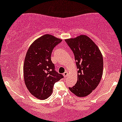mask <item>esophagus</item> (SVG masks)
<instances>
[{
	"instance_id": "34e87169",
	"label": "esophagus",
	"mask_w": 122,
	"mask_h": 122,
	"mask_svg": "<svg viewBox=\"0 0 122 122\" xmlns=\"http://www.w3.org/2000/svg\"><path fill=\"white\" fill-rule=\"evenodd\" d=\"M63 75H64V77H66L68 76L69 74H68V72H67V71H65V72L64 73Z\"/></svg>"
}]
</instances>
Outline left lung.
Listing matches in <instances>:
<instances>
[{
	"label": "left lung",
	"mask_w": 122,
	"mask_h": 122,
	"mask_svg": "<svg viewBox=\"0 0 122 122\" xmlns=\"http://www.w3.org/2000/svg\"><path fill=\"white\" fill-rule=\"evenodd\" d=\"M76 63L77 81L69 90L78 97H85L96 88L103 75V59L99 48L89 37L81 35L65 40Z\"/></svg>",
	"instance_id": "1"
}]
</instances>
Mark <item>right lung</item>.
<instances>
[{"label": "right lung", "mask_w": 122, "mask_h": 122, "mask_svg": "<svg viewBox=\"0 0 122 122\" xmlns=\"http://www.w3.org/2000/svg\"><path fill=\"white\" fill-rule=\"evenodd\" d=\"M62 40L45 35L36 40L27 51L24 64L25 85L32 95L45 99L51 95L55 83L64 77L55 70L52 52Z\"/></svg>", "instance_id": "1"}]
</instances>
